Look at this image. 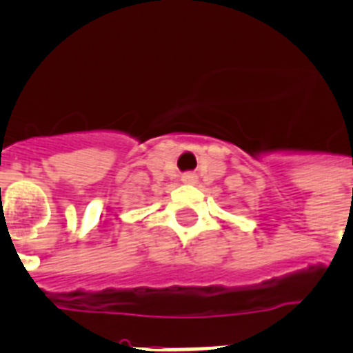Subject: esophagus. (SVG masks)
Returning a JSON list of instances; mask_svg holds the SVG:
<instances>
[{"instance_id":"esophagus-1","label":"esophagus","mask_w":353,"mask_h":353,"mask_svg":"<svg viewBox=\"0 0 353 353\" xmlns=\"http://www.w3.org/2000/svg\"><path fill=\"white\" fill-rule=\"evenodd\" d=\"M182 180L185 183H194V182H196V174H194V173H185V174H182Z\"/></svg>"}]
</instances>
